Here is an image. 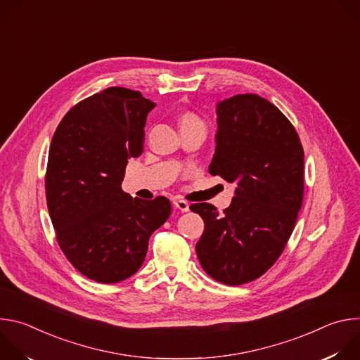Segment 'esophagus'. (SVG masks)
<instances>
[{"label": "esophagus", "instance_id": "obj_1", "mask_svg": "<svg viewBox=\"0 0 360 360\" xmlns=\"http://www.w3.org/2000/svg\"><path fill=\"white\" fill-rule=\"evenodd\" d=\"M174 207L176 210H179L181 212H188L189 211V203L186 200H182V199H176L174 200Z\"/></svg>", "mask_w": 360, "mask_h": 360}]
</instances>
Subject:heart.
<instances>
[{"instance_id":"1","label":"heart","mask_w":360,"mask_h":360,"mask_svg":"<svg viewBox=\"0 0 360 360\" xmlns=\"http://www.w3.org/2000/svg\"><path fill=\"white\" fill-rule=\"evenodd\" d=\"M196 121H199L195 115H192V114H185L182 118H181V125L182 124H186V122H196Z\"/></svg>"}]
</instances>
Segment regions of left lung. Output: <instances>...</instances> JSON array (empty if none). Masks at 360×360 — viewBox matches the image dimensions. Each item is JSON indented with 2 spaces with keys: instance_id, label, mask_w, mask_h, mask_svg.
Instances as JSON below:
<instances>
[{
  "instance_id": "obj_1",
  "label": "left lung",
  "mask_w": 360,
  "mask_h": 360,
  "mask_svg": "<svg viewBox=\"0 0 360 360\" xmlns=\"http://www.w3.org/2000/svg\"><path fill=\"white\" fill-rule=\"evenodd\" d=\"M217 115L210 174L236 184L235 196L224 214L207 202L189 208L205 224L199 264L233 286L262 276L283 252L303 200V148L290 121L256 94L221 101Z\"/></svg>"
}]
</instances>
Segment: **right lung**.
Here are the masks:
<instances>
[{"label":"right lung","instance_id":"right-lung-1","mask_svg":"<svg viewBox=\"0 0 360 360\" xmlns=\"http://www.w3.org/2000/svg\"><path fill=\"white\" fill-rule=\"evenodd\" d=\"M153 107L139 91L111 86L72 107L51 141L45 193L58 245L78 272L99 283L132 276L149 236L171 215L165 196L143 200L121 188L128 160L143 150Z\"/></svg>","mask_w":360,"mask_h":360}]
</instances>
